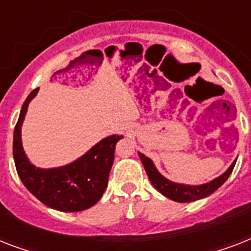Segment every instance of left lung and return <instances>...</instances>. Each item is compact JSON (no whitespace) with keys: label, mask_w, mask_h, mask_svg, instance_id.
<instances>
[{"label":"left lung","mask_w":251,"mask_h":251,"mask_svg":"<svg viewBox=\"0 0 251 251\" xmlns=\"http://www.w3.org/2000/svg\"><path fill=\"white\" fill-rule=\"evenodd\" d=\"M138 156L145 167L146 173L149 176L150 182L152 183V186L164 197L179 203L194 202V201L206 198V197L212 194L228 179V177L233 171L236 161H237V159H236L222 176H219L210 182L202 183V185H185V183L173 182L171 179H168L167 177H164L160 172L157 171L153 161L150 157L145 156L143 153L138 152Z\"/></svg>","instance_id":"left-lung-1"}]
</instances>
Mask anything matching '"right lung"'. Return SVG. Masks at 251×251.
I'll list each match as a JSON object with an SVG mask.
<instances>
[{
  "instance_id": "1",
  "label": "right lung",
  "mask_w": 251,
  "mask_h": 251,
  "mask_svg": "<svg viewBox=\"0 0 251 251\" xmlns=\"http://www.w3.org/2000/svg\"><path fill=\"white\" fill-rule=\"evenodd\" d=\"M39 92L33 90L27 96L14 129L13 156L18 176L27 190L45 206L62 212L87 210L101 198L113 165L114 149L122 135H109L92 146L84 155L66 165L39 168L25 155L22 145V125L31 102Z\"/></svg>"
}]
</instances>
